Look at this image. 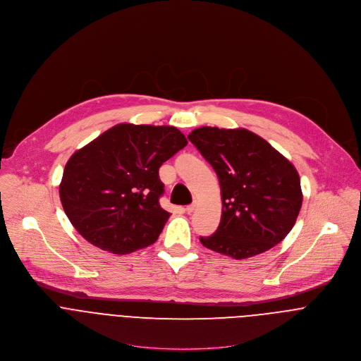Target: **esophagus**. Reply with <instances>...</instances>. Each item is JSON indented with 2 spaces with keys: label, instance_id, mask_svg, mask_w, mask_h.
I'll use <instances>...</instances> for the list:
<instances>
[{
  "label": "esophagus",
  "instance_id": "obj_1",
  "mask_svg": "<svg viewBox=\"0 0 361 361\" xmlns=\"http://www.w3.org/2000/svg\"><path fill=\"white\" fill-rule=\"evenodd\" d=\"M195 209H196V202H193V203H192V204H189V206H186V207H185V212H186V213H188V214H190V213H192V212H193V210H195Z\"/></svg>",
  "mask_w": 361,
  "mask_h": 361
}]
</instances>
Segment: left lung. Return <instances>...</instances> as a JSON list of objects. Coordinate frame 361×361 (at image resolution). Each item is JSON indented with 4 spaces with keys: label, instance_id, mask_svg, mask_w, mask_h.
<instances>
[{
    "label": "left lung",
    "instance_id": "8db88e82",
    "mask_svg": "<svg viewBox=\"0 0 361 361\" xmlns=\"http://www.w3.org/2000/svg\"><path fill=\"white\" fill-rule=\"evenodd\" d=\"M217 173L221 220L200 243L244 259L268 251L292 230L302 206L295 166L264 138L245 130L200 127L188 135Z\"/></svg>",
    "mask_w": 361,
    "mask_h": 361
}]
</instances>
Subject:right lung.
Segmentation results:
<instances>
[{
    "label": "right lung",
    "mask_w": 361,
    "mask_h": 361,
    "mask_svg": "<svg viewBox=\"0 0 361 361\" xmlns=\"http://www.w3.org/2000/svg\"><path fill=\"white\" fill-rule=\"evenodd\" d=\"M186 145L171 126L118 124L76 151L59 195L78 233L113 254L154 244L171 216L159 204V168Z\"/></svg>",
    "instance_id": "obj_1"
}]
</instances>
